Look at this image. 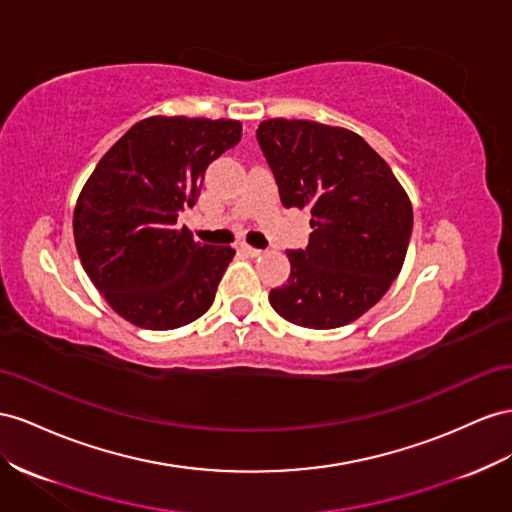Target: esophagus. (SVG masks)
Returning a JSON list of instances; mask_svg holds the SVG:
<instances>
[{"label":"esophagus","instance_id":"obj_1","mask_svg":"<svg viewBox=\"0 0 512 512\" xmlns=\"http://www.w3.org/2000/svg\"><path fill=\"white\" fill-rule=\"evenodd\" d=\"M241 252L243 254H247V256H252V258H256V256H260L262 254V250H256V247H252V245H241Z\"/></svg>","mask_w":512,"mask_h":512}]
</instances>
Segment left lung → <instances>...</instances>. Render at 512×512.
<instances>
[{
    "label": "left lung",
    "mask_w": 512,
    "mask_h": 512,
    "mask_svg": "<svg viewBox=\"0 0 512 512\" xmlns=\"http://www.w3.org/2000/svg\"><path fill=\"white\" fill-rule=\"evenodd\" d=\"M280 200L310 209L306 250H288L290 275L269 303L310 327L349 325L388 293L413 228L405 189L390 165L349 129L273 118L256 131Z\"/></svg>",
    "instance_id": "8db88e82"
}]
</instances>
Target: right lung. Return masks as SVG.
Instances as JSON below:
<instances>
[{"mask_svg":"<svg viewBox=\"0 0 512 512\" xmlns=\"http://www.w3.org/2000/svg\"><path fill=\"white\" fill-rule=\"evenodd\" d=\"M239 140V120L153 116L133 124L94 168L75 206V245L122 319L165 331L213 306L234 250L193 241L176 222L196 204L206 168Z\"/></svg>","mask_w":512,"mask_h":512,"instance_id":"right-lung-1","label":"right lung"}]
</instances>
